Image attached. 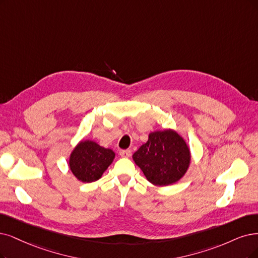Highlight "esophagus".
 <instances>
[{
	"instance_id": "obj_1",
	"label": "esophagus",
	"mask_w": 258,
	"mask_h": 258,
	"mask_svg": "<svg viewBox=\"0 0 258 258\" xmlns=\"http://www.w3.org/2000/svg\"><path fill=\"white\" fill-rule=\"evenodd\" d=\"M119 154H120V156L121 157H125V158H128L130 156H131V151L130 150H121L120 152H119Z\"/></svg>"
}]
</instances>
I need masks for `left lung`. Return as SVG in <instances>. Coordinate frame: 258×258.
<instances>
[{
	"mask_svg": "<svg viewBox=\"0 0 258 258\" xmlns=\"http://www.w3.org/2000/svg\"><path fill=\"white\" fill-rule=\"evenodd\" d=\"M135 164L155 186L173 185L182 178L191 163L185 139L172 128L154 131L133 155Z\"/></svg>",
	"mask_w": 258,
	"mask_h": 258,
	"instance_id": "obj_1",
	"label": "left lung"
}]
</instances>
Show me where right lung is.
I'll list each match as a JSON object with an SVG mask.
<instances>
[{"instance_id":"1","label":"right lung","mask_w":258,"mask_h":258,"mask_svg":"<svg viewBox=\"0 0 258 258\" xmlns=\"http://www.w3.org/2000/svg\"><path fill=\"white\" fill-rule=\"evenodd\" d=\"M114 152L98 142L83 139L72 150L69 168L72 174L83 183H92L102 177L114 159Z\"/></svg>"}]
</instances>
